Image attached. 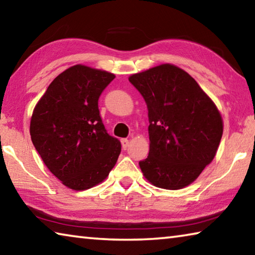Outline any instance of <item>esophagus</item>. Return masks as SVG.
Here are the masks:
<instances>
[{
	"label": "esophagus",
	"instance_id": "34e87169",
	"mask_svg": "<svg viewBox=\"0 0 255 255\" xmlns=\"http://www.w3.org/2000/svg\"><path fill=\"white\" fill-rule=\"evenodd\" d=\"M122 145H123V148L124 149H127L128 148L129 140L127 139V138H123V139H122Z\"/></svg>",
	"mask_w": 255,
	"mask_h": 255
}]
</instances>
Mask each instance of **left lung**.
<instances>
[{
    "label": "left lung",
    "mask_w": 255,
    "mask_h": 255,
    "mask_svg": "<svg viewBox=\"0 0 255 255\" xmlns=\"http://www.w3.org/2000/svg\"><path fill=\"white\" fill-rule=\"evenodd\" d=\"M148 109L149 153L139 162L157 188L191 184L217 153L223 118L214 101L187 72L172 64L129 76Z\"/></svg>",
    "instance_id": "8db88e82"
}]
</instances>
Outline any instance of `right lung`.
Instances as JSON below:
<instances>
[{"instance_id":"right-lung-1","label":"right lung","mask_w":255,"mask_h":255,"mask_svg":"<svg viewBox=\"0 0 255 255\" xmlns=\"http://www.w3.org/2000/svg\"><path fill=\"white\" fill-rule=\"evenodd\" d=\"M115 74L74 65L56 77L34 107L30 136L42 162L65 187L82 191L101 183L122 145L107 132L99 97Z\"/></svg>"}]
</instances>
